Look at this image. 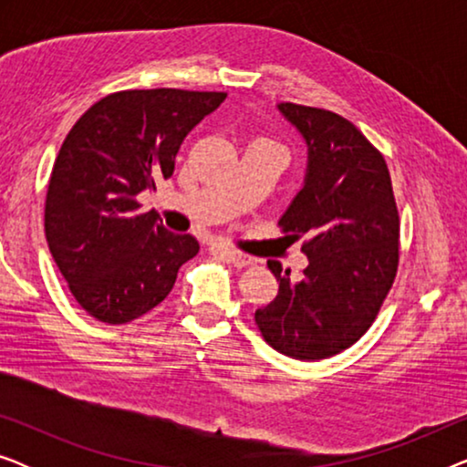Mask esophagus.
Masks as SVG:
<instances>
[{
	"mask_svg": "<svg viewBox=\"0 0 467 467\" xmlns=\"http://www.w3.org/2000/svg\"><path fill=\"white\" fill-rule=\"evenodd\" d=\"M221 253H223V257H227L229 261H232L234 265H238V267H246V265H254V264H257V259L251 257V254H244V253L235 251V248L221 246Z\"/></svg>",
	"mask_w": 467,
	"mask_h": 467,
	"instance_id": "esophagus-1",
	"label": "esophagus"
}]
</instances>
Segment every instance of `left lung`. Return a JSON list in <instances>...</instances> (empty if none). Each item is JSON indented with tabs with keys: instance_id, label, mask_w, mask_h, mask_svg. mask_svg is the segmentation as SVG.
<instances>
[{
	"instance_id": "left-lung-1",
	"label": "left lung",
	"mask_w": 467,
	"mask_h": 467,
	"mask_svg": "<svg viewBox=\"0 0 467 467\" xmlns=\"http://www.w3.org/2000/svg\"><path fill=\"white\" fill-rule=\"evenodd\" d=\"M278 110L308 144L304 187L278 221L304 238L302 278L267 261L278 296L254 312L264 340L291 359L318 361L359 340L379 317L400 264V213L382 152L340 114Z\"/></svg>"
}]
</instances>
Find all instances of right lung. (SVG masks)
Segmentation results:
<instances>
[{"label":"right lung","instance_id":"right-lung-1","mask_svg":"<svg viewBox=\"0 0 467 467\" xmlns=\"http://www.w3.org/2000/svg\"><path fill=\"white\" fill-rule=\"evenodd\" d=\"M227 93L130 88L88 108L63 140L48 181V248L80 308L123 325L161 304L200 242L171 234L138 193L170 178L187 133Z\"/></svg>","mask_w":467,"mask_h":467}]
</instances>
